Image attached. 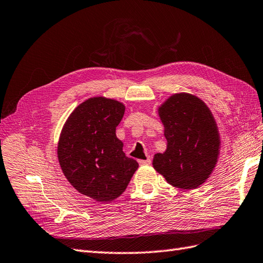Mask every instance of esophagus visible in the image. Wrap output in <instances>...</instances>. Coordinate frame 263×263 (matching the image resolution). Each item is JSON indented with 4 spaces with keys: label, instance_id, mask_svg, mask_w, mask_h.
Masks as SVG:
<instances>
[{
    "label": "esophagus",
    "instance_id": "esophagus-1",
    "mask_svg": "<svg viewBox=\"0 0 263 263\" xmlns=\"http://www.w3.org/2000/svg\"><path fill=\"white\" fill-rule=\"evenodd\" d=\"M139 165H149L151 164V158L147 157L146 159H140V161H138Z\"/></svg>",
    "mask_w": 263,
    "mask_h": 263
}]
</instances>
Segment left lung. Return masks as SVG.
<instances>
[{
    "mask_svg": "<svg viewBox=\"0 0 263 263\" xmlns=\"http://www.w3.org/2000/svg\"><path fill=\"white\" fill-rule=\"evenodd\" d=\"M167 140L153 166L172 186L195 190L206 182L219 161L221 136L212 111L189 92L173 93L157 107Z\"/></svg>",
    "mask_w": 263,
    "mask_h": 263,
    "instance_id": "1",
    "label": "left lung"
}]
</instances>
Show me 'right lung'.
<instances>
[{"label": "right lung", "instance_id": "add662e5", "mask_svg": "<svg viewBox=\"0 0 263 263\" xmlns=\"http://www.w3.org/2000/svg\"><path fill=\"white\" fill-rule=\"evenodd\" d=\"M125 105L102 96L77 106L63 125L58 161L63 175L80 194L97 202H111L124 193L138 168L123 152L116 136Z\"/></svg>", "mask_w": 263, "mask_h": 263}]
</instances>
